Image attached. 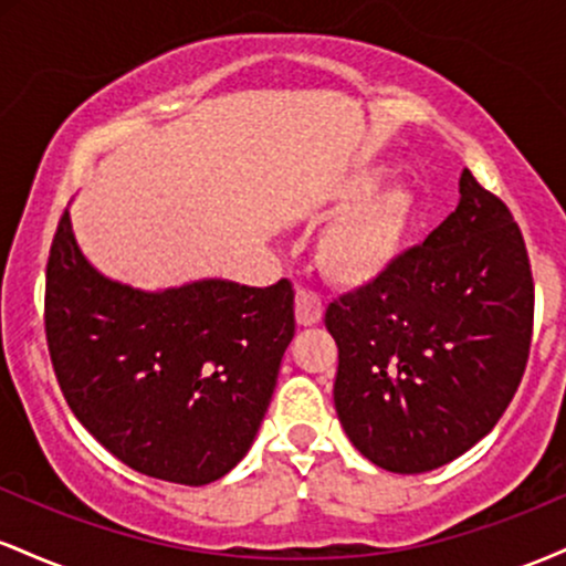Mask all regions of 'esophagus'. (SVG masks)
Instances as JSON below:
<instances>
[{"label": "esophagus", "instance_id": "obj_1", "mask_svg": "<svg viewBox=\"0 0 566 566\" xmlns=\"http://www.w3.org/2000/svg\"><path fill=\"white\" fill-rule=\"evenodd\" d=\"M324 314L322 297L311 290H297L295 295V319L301 327H311V324H319Z\"/></svg>", "mask_w": 566, "mask_h": 566}]
</instances>
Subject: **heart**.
Returning <instances> with one entry per match:
<instances>
[{"instance_id":"b5f03b06","label":"heart","mask_w":566,"mask_h":566,"mask_svg":"<svg viewBox=\"0 0 566 566\" xmlns=\"http://www.w3.org/2000/svg\"><path fill=\"white\" fill-rule=\"evenodd\" d=\"M375 184L378 172L361 167L335 188V199L350 201ZM412 210V193L401 186L380 188L356 201L319 237L316 263L322 274L343 287H361L386 274L405 244Z\"/></svg>"}]
</instances>
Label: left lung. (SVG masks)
Listing matches in <instances>:
<instances>
[{
	"mask_svg": "<svg viewBox=\"0 0 566 566\" xmlns=\"http://www.w3.org/2000/svg\"><path fill=\"white\" fill-rule=\"evenodd\" d=\"M532 319L522 229L465 167L444 223L324 314L337 343L333 396L343 431L386 471L450 463L511 405Z\"/></svg>",
	"mask_w": 566,
	"mask_h": 566,
	"instance_id": "obj_1",
	"label": "left lung"
}]
</instances>
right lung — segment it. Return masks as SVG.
I'll use <instances>...</instances> for the list:
<instances>
[{"instance_id": "right-lung-1", "label": "right lung", "mask_w": 566, "mask_h": 566, "mask_svg": "<svg viewBox=\"0 0 566 566\" xmlns=\"http://www.w3.org/2000/svg\"><path fill=\"white\" fill-rule=\"evenodd\" d=\"M290 279H205L140 292L84 261L63 210L50 244L44 335L71 412L146 476L201 486L250 450L295 335Z\"/></svg>"}]
</instances>
